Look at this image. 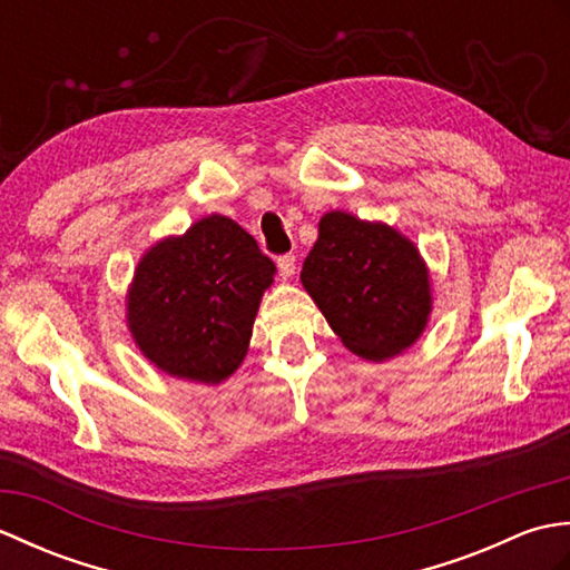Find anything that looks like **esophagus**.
<instances>
[{
    "instance_id": "1",
    "label": "esophagus",
    "mask_w": 570,
    "mask_h": 570,
    "mask_svg": "<svg viewBox=\"0 0 570 570\" xmlns=\"http://www.w3.org/2000/svg\"><path fill=\"white\" fill-rule=\"evenodd\" d=\"M276 266H278V274H282L284 278L294 276V272H296V257H294V254H282V257L276 259Z\"/></svg>"
}]
</instances>
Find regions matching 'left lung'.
<instances>
[{"instance_id":"obj_1","label":"left lung","mask_w":570,"mask_h":570,"mask_svg":"<svg viewBox=\"0 0 570 570\" xmlns=\"http://www.w3.org/2000/svg\"><path fill=\"white\" fill-rule=\"evenodd\" d=\"M301 282L343 345L365 360L402 353L426 328L429 272L390 225L323 215Z\"/></svg>"}]
</instances>
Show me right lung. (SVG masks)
Here are the masks:
<instances>
[{
  "instance_id": "right-lung-1",
  "label": "right lung",
  "mask_w": 570,
  "mask_h": 570,
  "mask_svg": "<svg viewBox=\"0 0 570 570\" xmlns=\"http://www.w3.org/2000/svg\"><path fill=\"white\" fill-rule=\"evenodd\" d=\"M276 266L225 215L151 247L127 296V321L156 367L193 382L229 377L247 355L254 316Z\"/></svg>"
}]
</instances>
